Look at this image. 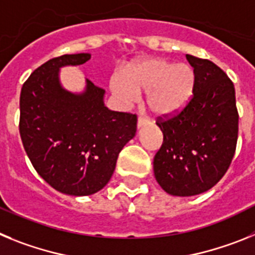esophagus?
Returning <instances> with one entry per match:
<instances>
[{"mask_svg": "<svg viewBox=\"0 0 255 255\" xmlns=\"http://www.w3.org/2000/svg\"><path fill=\"white\" fill-rule=\"evenodd\" d=\"M148 124H149V120H148V119H145V117H139V119H138V129H140L141 126L148 125Z\"/></svg>", "mask_w": 255, "mask_h": 255, "instance_id": "34e87169", "label": "esophagus"}]
</instances>
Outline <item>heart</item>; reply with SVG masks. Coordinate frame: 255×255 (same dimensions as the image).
Segmentation results:
<instances>
[{"mask_svg":"<svg viewBox=\"0 0 255 255\" xmlns=\"http://www.w3.org/2000/svg\"><path fill=\"white\" fill-rule=\"evenodd\" d=\"M194 82V70L189 65L154 57L115 74L110 88L123 105L135 102L139 92H147V103L154 114L172 115L189 102Z\"/></svg>","mask_w":255,"mask_h":255,"instance_id":"1","label":"heart"}]
</instances>
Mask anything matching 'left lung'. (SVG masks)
<instances>
[{
	"mask_svg": "<svg viewBox=\"0 0 255 255\" xmlns=\"http://www.w3.org/2000/svg\"><path fill=\"white\" fill-rule=\"evenodd\" d=\"M194 69V91L172 117H158L163 143L154 155L157 182L175 197L209 190L229 170L239 131L234 83L212 61L186 55Z\"/></svg>",
	"mask_w": 255,
	"mask_h": 255,
	"instance_id": "obj_1",
	"label": "left lung"
}]
</instances>
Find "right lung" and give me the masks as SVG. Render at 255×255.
I'll return each instance as SVG.
<instances>
[{
    "label": "right lung",
    "instance_id": "1",
    "mask_svg": "<svg viewBox=\"0 0 255 255\" xmlns=\"http://www.w3.org/2000/svg\"><path fill=\"white\" fill-rule=\"evenodd\" d=\"M91 60L64 55L35 69L20 94V136L33 167L60 193L92 195L107 185L119 153L136 132V115L108 110L105 91L87 79L83 93L66 91L60 69Z\"/></svg>",
    "mask_w": 255,
    "mask_h": 255
}]
</instances>
